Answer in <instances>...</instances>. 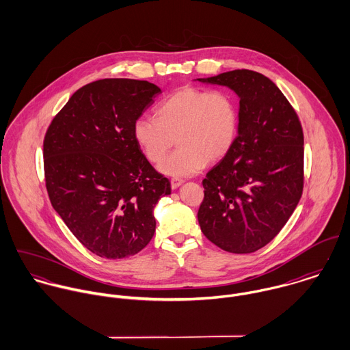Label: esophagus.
<instances>
[{
  "label": "esophagus",
  "instance_id": "34e87169",
  "mask_svg": "<svg viewBox=\"0 0 350 350\" xmlns=\"http://www.w3.org/2000/svg\"><path fill=\"white\" fill-rule=\"evenodd\" d=\"M182 183H183L182 179H179V178H172V179H171V187H172V190L178 189Z\"/></svg>",
  "mask_w": 350,
  "mask_h": 350
}]
</instances>
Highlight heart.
I'll return each mask as SVG.
<instances>
[{
	"label": "heart",
	"mask_w": 350,
	"mask_h": 350,
	"mask_svg": "<svg viewBox=\"0 0 350 350\" xmlns=\"http://www.w3.org/2000/svg\"><path fill=\"white\" fill-rule=\"evenodd\" d=\"M239 129V103L230 93L186 86L160 102L156 118H137L133 137L152 163L160 161L176 142L179 148L159 164V171L190 176L207 161L224 159L233 148Z\"/></svg>",
	"instance_id": "b5f03b06"
}]
</instances>
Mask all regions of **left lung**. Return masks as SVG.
Wrapping results in <instances>:
<instances>
[{
  "label": "left lung",
  "instance_id": "left-lung-1",
  "mask_svg": "<svg viewBox=\"0 0 350 350\" xmlns=\"http://www.w3.org/2000/svg\"><path fill=\"white\" fill-rule=\"evenodd\" d=\"M202 83L232 89L240 98V129L232 150L203 179L202 233L230 253H252L286 225L303 191V131L279 88L250 70Z\"/></svg>",
  "mask_w": 350,
  "mask_h": 350
}]
</instances>
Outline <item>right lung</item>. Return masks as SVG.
Wrapping results in <instances>:
<instances>
[{"label": "right lung", "mask_w": 350, "mask_h": 350, "mask_svg": "<svg viewBox=\"0 0 350 350\" xmlns=\"http://www.w3.org/2000/svg\"><path fill=\"white\" fill-rule=\"evenodd\" d=\"M161 90L147 81L107 78L77 90L53 117L43 144L52 207L78 241L124 258L153 237V207L171 194L133 137V124Z\"/></svg>", "instance_id": "add662e5"}]
</instances>
